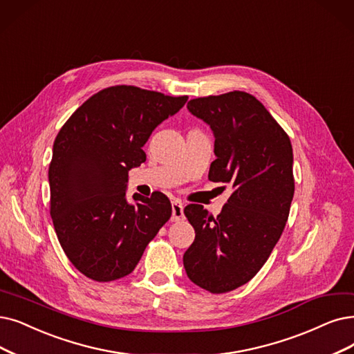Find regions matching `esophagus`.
<instances>
[{"label":"esophagus","mask_w":354,"mask_h":354,"mask_svg":"<svg viewBox=\"0 0 354 354\" xmlns=\"http://www.w3.org/2000/svg\"><path fill=\"white\" fill-rule=\"evenodd\" d=\"M171 207H173V216H171L173 222H178V221H181L183 218H185V214H183V209H185V206H183L181 202L174 201L171 203Z\"/></svg>","instance_id":"34e87169"}]
</instances>
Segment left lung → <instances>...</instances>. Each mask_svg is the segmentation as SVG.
I'll list each match as a JSON object with an SVG mask.
<instances>
[{
    "mask_svg": "<svg viewBox=\"0 0 354 354\" xmlns=\"http://www.w3.org/2000/svg\"><path fill=\"white\" fill-rule=\"evenodd\" d=\"M187 109L215 135L209 180L234 192L216 218L201 205L185 207L196 236L183 264L194 285L226 293L257 274L285 230L295 193L292 144L245 91L197 97Z\"/></svg>",
    "mask_w": 354,
    "mask_h": 354,
    "instance_id": "obj_1",
    "label": "left lung"
}]
</instances>
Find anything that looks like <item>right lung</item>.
Returning a JSON list of instances; mask_svg holds the SVG:
<instances>
[{
    "mask_svg": "<svg viewBox=\"0 0 354 354\" xmlns=\"http://www.w3.org/2000/svg\"><path fill=\"white\" fill-rule=\"evenodd\" d=\"M135 86L91 95L65 122L49 164L50 216L77 270L95 281L128 276L171 218L161 192L126 202L129 169L145 162L152 131L187 102Z\"/></svg>",
    "mask_w": 354,
    "mask_h": 354,
    "instance_id": "obj_1",
    "label": "right lung"
}]
</instances>
